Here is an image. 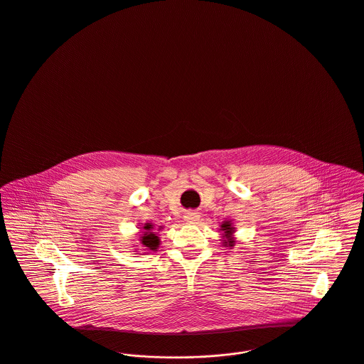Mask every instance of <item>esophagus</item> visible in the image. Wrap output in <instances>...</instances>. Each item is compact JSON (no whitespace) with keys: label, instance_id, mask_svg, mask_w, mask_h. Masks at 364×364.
I'll list each match as a JSON object with an SVG mask.
<instances>
[{"label":"esophagus","instance_id":"34e87169","mask_svg":"<svg viewBox=\"0 0 364 364\" xmlns=\"http://www.w3.org/2000/svg\"><path fill=\"white\" fill-rule=\"evenodd\" d=\"M185 220H188V222H194V220H197V219L200 218V215L197 214V213H193V211H189V213H186L185 214Z\"/></svg>","mask_w":364,"mask_h":364}]
</instances>
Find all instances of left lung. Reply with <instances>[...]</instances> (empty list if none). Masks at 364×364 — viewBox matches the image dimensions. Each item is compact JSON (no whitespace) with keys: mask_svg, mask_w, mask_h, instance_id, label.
<instances>
[{"mask_svg":"<svg viewBox=\"0 0 364 364\" xmlns=\"http://www.w3.org/2000/svg\"><path fill=\"white\" fill-rule=\"evenodd\" d=\"M220 226H222V230H223V232H225V235H226V237H228V242H226V244H225V245H229V247H233V245H235V240H233V239H232V237H230V235H232V233H233V228H232V223H230V222H228V220H226V222H223V223H222V225H220Z\"/></svg>","mask_w":364,"mask_h":364,"instance_id":"obj_1","label":"left lung"}]
</instances>
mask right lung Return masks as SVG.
<instances>
[{
	"label": "right lung",
	"mask_w": 364,
	"mask_h": 364,
	"mask_svg": "<svg viewBox=\"0 0 364 364\" xmlns=\"http://www.w3.org/2000/svg\"><path fill=\"white\" fill-rule=\"evenodd\" d=\"M144 229H145L146 232H144V236H142V244L145 245L147 250H151V251L157 250L160 240H159V237L154 235V232H151V230H153V226H151L150 223H146L145 226H144Z\"/></svg>",
	"instance_id": "add662e5"
}]
</instances>
